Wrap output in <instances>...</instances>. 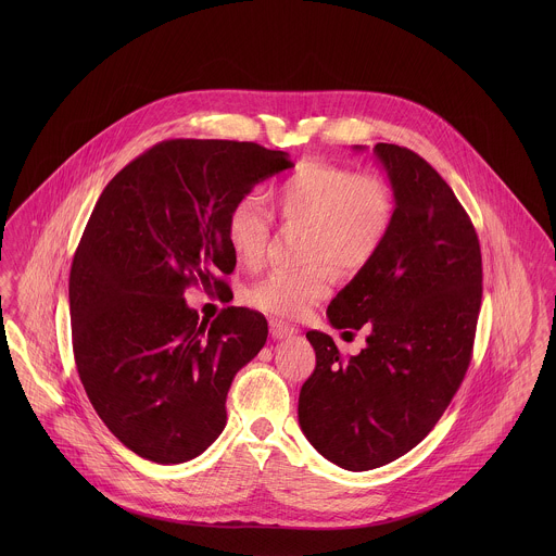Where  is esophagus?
Here are the masks:
<instances>
[{
	"mask_svg": "<svg viewBox=\"0 0 556 556\" xmlns=\"http://www.w3.org/2000/svg\"><path fill=\"white\" fill-rule=\"evenodd\" d=\"M269 333L274 340H282V338H289L295 333V327L282 323V320H269Z\"/></svg>",
	"mask_w": 556,
	"mask_h": 556,
	"instance_id": "1",
	"label": "esophagus"
}]
</instances>
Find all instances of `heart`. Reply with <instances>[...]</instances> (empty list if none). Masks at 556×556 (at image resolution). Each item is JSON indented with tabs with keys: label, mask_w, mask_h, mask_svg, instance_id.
Here are the masks:
<instances>
[{
	"label": "heart",
	"mask_w": 556,
	"mask_h": 556,
	"mask_svg": "<svg viewBox=\"0 0 556 556\" xmlns=\"http://www.w3.org/2000/svg\"><path fill=\"white\" fill-rule=\"evenodd\" d=\"M280 216L308 227L304 258L295 269H271L245 291V302L271 317H300L327 298L333 269L357 274L386 248L396 223L392 186L333 162H308L271 190ZM271 212L254 194L238 199L225 238L239 263L261 265L271 233Z\"/></svg>",
	"instance_id": "obj_1"
}]
</instances>
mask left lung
<instances>
[{
    "label": "left lung",
    "instance_id": "left-lung-1",
    "mask_svg": "<svg viewBox=\"0 0 556 556\" xmlns=\"http://www.w3.org/2000/svg\"><path fill=\"white\" fill-rule=\"evenodd\" d=\"M375 154L396 223L327 308L336 329L366 327L368 344L342 357L331 336L308 331L317 368L298 406L306 439L346 471L383 467L434 428L469 370L481 306L479 239L454 190L406 148L377 143Z\"/></svg>",
    "mask_w": 556,
    "mask_h": 556
}]
</instances>
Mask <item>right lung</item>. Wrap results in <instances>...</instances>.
<instances>
[{"mask_svg":"<svg viewBox=\"0 0 556 556\" xmlns=\"http://www.w3.org/2000/svg\"><path fill=\"white\" fill-rule=\"evenodd\" d=\"M291 166L248 141L170 139L102 190L71 269L73 349L91 406L141 458L192 460L225 430L229 388L267 320L236 306L199 320L184 291L229 289L231 205Z\"/></svg>","mask_w":556,"mask_h":556,"instance_id":"1","label":"right lung"}]
</instances>
